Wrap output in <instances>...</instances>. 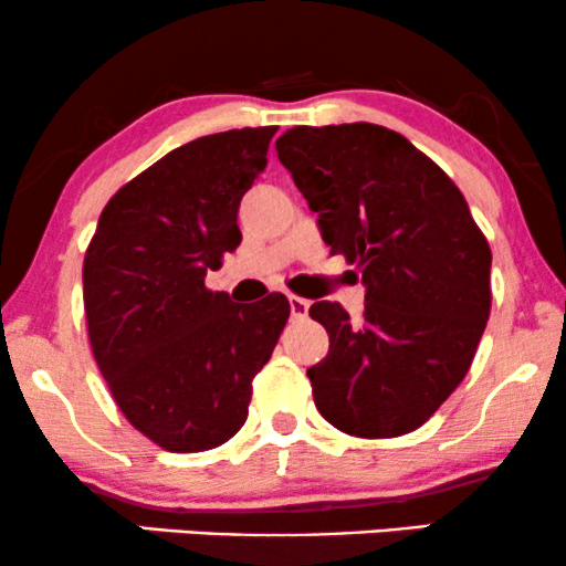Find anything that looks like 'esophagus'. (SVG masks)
Wrapping results in <instances>:
<instances>
[{"mask_svg": "<svg viewBox=\"0 0 566 566\" xmlns=\"http://www.w3.org/2000/svg\"><path fill=\"white\" fill-rule=\"evenodd\" d=\"M289 304H291V315H294L296 319H302L310 315V302L302 296H289Z\"/></svg>", "mask_w": 566, "mask_h": 566, "instance_id": "obj_1", "label": "esophagus"}]
</instances>
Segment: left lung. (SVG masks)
Here are the masks:
<instances>
[{
	"instance_id": "1",
	"label": "left lung",
	"mask_w": 566,
	"mask_h": 566,
	"mask_svg": "<svg viewBox=\"0 0 566 566\" xmlns=\"http://www.w3.org/2000/svg\"><path fill=\"white\" fill-rule=\"evenodd\" d=\"M275 149L367 285L359 323L338 302L310 306L331 336L306 369L315 407L357 438L417 430L464 380L491 315L483 230L441 167L382 125H296Z\"/></svg>"
}]
</instances>
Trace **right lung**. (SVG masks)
Segmentation results:
<instances>
[{"mask_svg": "<svg viewBox=\"0 0 566 566\" xmlns=\"http://www.w3.org/2000/svg\"><path fill=\"white\" fill-rule=\"evenodd\" d=\"M277 128L201 136L128 180L83 260L91 352L125 420L159 449L207 451L247 422L291 304H233L205 285L241 243L239 205Z\"/></svg>", "mask_w": 566, "mask_h": 566, "instance_id": "1", "label": "right lung"}]
</instances>
